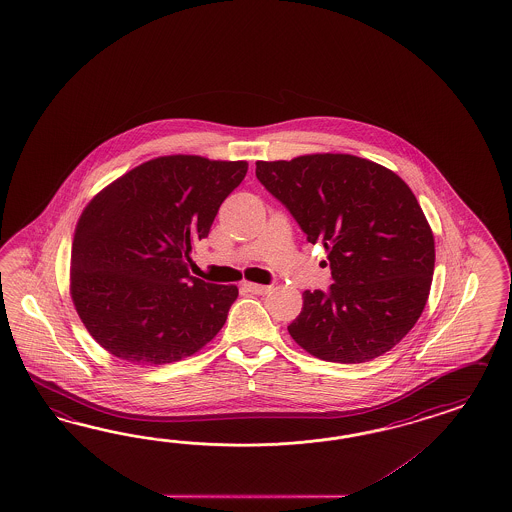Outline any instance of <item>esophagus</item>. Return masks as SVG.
<instances>
[{
  "label": "esophagus",
  "instance_id": "34e87169",
  "mask_svg": "<svg viewBox=\"0 0 512 512\" xmlns=\"http://www.w3.org/2000/svg\"><path fill=\"white\" fill-rule=\"evenodd\" d=\"M244 287L248 289L249 292H253V294H268L270 292V287H266V285H259V283H244Z\"/></svg>",
  "mask_w": 512,
  "mask_h": 512
}]
</instances>
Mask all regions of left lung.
Wrapping results in <instances>:
<instances>
[{
    "label": "left lung",
    "mask_w": 512,
    "mask_h": 512,
    "mask_svg": "<svg viewBox=\"0 0 512 512\" xmlns=\"http://www.w3.org/2000/svg\"><path fill=\"white\" fill-rule=\"evenodd\" d=\"M257 179L289 208L307 242L328 251L330 292L305 291L289 326L318 360L365 363L414 328L429 300L434 235L391 169L352 154L257 162Z\"/></svg>",
    "instance_id": "8db88e82"
}]
</instances>
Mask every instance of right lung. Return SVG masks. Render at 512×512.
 I'll return each mask as SVG.
<instances>
[{
    "label": "right lung",
    "instance_id": "right-lung-1",
    "mask_svg": "<svg viewBox=\"0 0 512 512\" xmlns=\"http://www.w3.org/2000/svg\"><path fill=\"white\" fill-rule=\"evenodd\" d=\"M246 173L244 160L158 156L87 203L72 240L70 296L104 350L136 365H166L218 335L238 287L190 276L188 263Z\"/></svg>",
    "mask_w": 512,
    "mask_h": 512
}]
</instances>
